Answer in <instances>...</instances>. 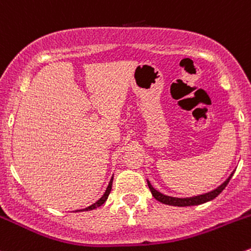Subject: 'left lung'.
<instances>
[{"label":"left lung","instance_id":"obj_1","mask_svg":"<svg viewBox=\"0 0 251 251\" xmlns=\"http://www.w3.org/2000/svg\"><path fill=\"white\" fill-rule=\"evenodd\" d=\"M233 175H234V171H233L232 173L229 175V177L227 178V179L225 180V182L222 183L221 185H218L217 188H215L213 190H211V192H207V193H204V194H199V195H195V197H189V198H177V197H170V195H166L163 194V193L158 192V190H156L155 188L151 185L150 180L146 179V182H148V185H149V189H150L151 194H152V197L155 198L156 200H158L160 202H162V204H166V205H172V206H194V205H201V204H205V202L207 201H211V200L215 199L216 197H218V195L222 193V190L225 189L226 187H227L228 182L230 180V178L233 177Z\"/></svg>","mask_w":251,"mask_h":251}]
</instances>
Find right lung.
I'll return each mask as SVG.
<instances>
[{
  "mask_svg": "<svg viewBox=\"0 0 251 251\" xmlns=\"http://www.w3.org/2000/svg\"><path fill=\"white\" fill-rule=\"evenodd\" d=\"M112 182H113V176H112V178H111L110 183H108L107 188H106V192L103 193V195L100 198V199L98 200V201L94 202V204L90 205V206L85 207V209H83V210H75V211H90V210H94V209H98V207H100L101 205L105 204V201H106V200H107L108 195H110L111 189H112Z\"/></svg>",
  "mask_w": 251,
  "mask_h": 251,
  "instance_id": "1",
  "label": "right lung"
}]
</instances>
